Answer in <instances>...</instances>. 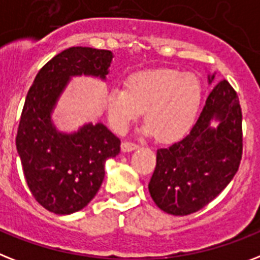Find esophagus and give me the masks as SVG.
Returning <instances> with one entry per match:
<instances>
[{
    "instance_id": "obj_1",
    "label": "esophagus",
    "mask_w": 260,
    "mask_h": 260,
    "mask_svg": "<svg viewBox=\"0 0 260 260\" xmlns=\"http://www.w3.org/2000/svg\"><path fill=\"white\" fill-rule=\"evenodd\" d=\"M137 149V144L135 143H128V141H124L123 144H121V151L123 152H132Z\"/></svg>"
}]
</instances>
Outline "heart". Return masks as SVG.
<instances>
[{
	"mask_svg": "<svg viewBox=\"0 0 260 260\" xmlns=\"http://www.w3.org/2000/svg\"><path fill=\"white\" fill-rule=\"evenodd\" d=\"M124 85L105 96L107 117L117 134H125L143 112L144 135L171 143L188 134L202 104V84L195 75L153 69L131 75Z\"/></svg>",
	"mask_w": 260,
	"mask_h": 260,
	"instance_id": "heart-1",
	"label": "heart"
}]
</instances>
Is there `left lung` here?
<instances>
[{"label":"left lung","mask_w":260,"mask_h":260,"mask_svg":"<svg viewBox=\"0 0 260 260\" xmlns=\"http://www.w3.org/2000/svg\"><path fill=\"white\" fill-rule=\"evenodd\" d=\"M210 73L208 84H212ZM242 159V111L229 81L215 86L199 119L184 139L157 149L148 184L160 210L176 216L193 214L233 180Z\"/></svg>","instance_id":"obj_1"}]
</instances>
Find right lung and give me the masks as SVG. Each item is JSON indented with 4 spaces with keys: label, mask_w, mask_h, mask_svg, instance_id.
I'll list each match as a JSON object with an SVG mask.
<instances>
[{
    "label": "right lung",
    "mask_w": 260,
    "mask_h": 260,
    "mask_svg": "<svg viewBox=\"0 0 260 260\" xmlns=\"http://www.w3.org/2000/svg\"><path fill=\"white\" fill-rule=\"evenodd\" d=\"M113 53L72 46L48 61L25 99L16 137L25 180L45 210L71 215L89 204L104 180L105 161L119 155L120 140L103 123L60 131L53 112L73 77L107 81Z\"/></svg>",
    "instance_id": "add662e5"
}]
</instances>
